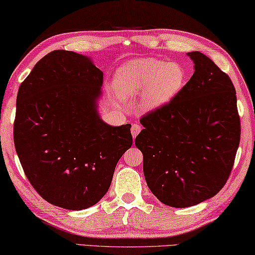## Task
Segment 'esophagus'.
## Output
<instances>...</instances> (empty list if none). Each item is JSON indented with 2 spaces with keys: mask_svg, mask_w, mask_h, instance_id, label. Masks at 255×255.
Segmentation results:
<instances>
[{
  "mask_svg": "<svg viewBox=\"0 0 255 255\" xmlns=\"http://www.w3.org/2000/svg\"><path fill=\"white\" fill-rule=\"evenodd\" d=\"M141 131V127L139 124H133L132 128H131V133L133 135V138H135L136 135L139 134V132Z\"/></svg>",
  "mask_w": 255,
  "mask_h": 255,
  "instance_id": "obj_1",
  "label": "esophagus"
}]
</instances>
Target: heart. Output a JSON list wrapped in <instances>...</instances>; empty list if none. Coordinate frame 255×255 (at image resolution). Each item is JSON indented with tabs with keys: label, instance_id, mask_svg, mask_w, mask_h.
<instances>
[{
	"label": "heart",
	"instance_id": "obj_1",
	"mask_svg": "<svg viewBox=\"0 0 255 255\" xmlns=\"http://www.w3.org/2000/svg\"><path fill=\"white\" fill-rule=\"evenodd\" d=\"M187 83V72L179 62H166L158 58H142L128 61L117 70L114 87L124 99L142 95L140 107L155 111L173 100Z\"/></svg>",
	"mask_w": 255,
	"mask_h": 255
}]
</instances>
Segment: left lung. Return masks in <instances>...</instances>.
I'll return each instance as SVG.
<instances>
[{
  "label": "left lung",
  "mask_w": 255,
  "mask_h": 255,
  "mask_svg": "<svg viewBox=\"0 0 255 255\" xmlns=\"http://www.w3.org/2000/svg\"><path fill=\"white\" fill-rule=\"evenodd\" d=\"M182 91L140 119L135 146L151 193L165 205L188 207L217 195L233 170L241 140L237 98L230 77L198 51Z\"/></svg>",
  "instance_id": "1"
}]
</instances>
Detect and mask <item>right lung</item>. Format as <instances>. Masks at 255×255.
<instances>
[{
	"label": "right lung",
	"instance_id": "add662e5",
	"mask_svg": "<svg viewBox=\"0 0 255 255\" xmlns=\"http://www.w3.org/2000/svg\"><path fill=\"white\" fill-rule=\"evenodd\" d=\"M104 73L88 57L56 50L19 87L13 125L27 179L50 204L84 210L109 189L131 125L111 127L97 112Z\"/></svg>",
	"mask_w": 255,
	"mask_h": 255
}]
</instances>
